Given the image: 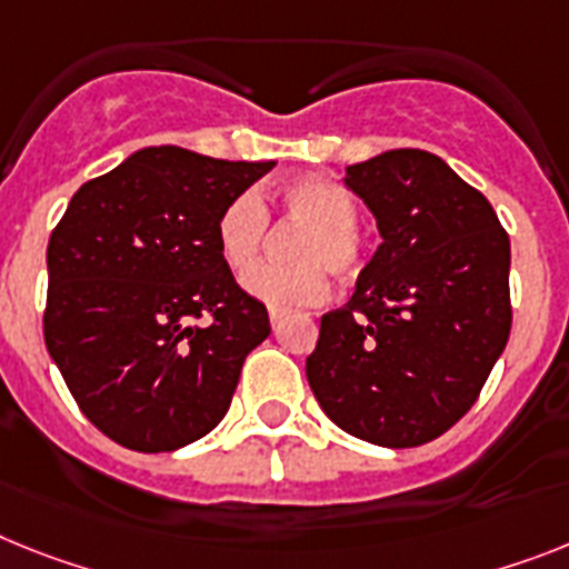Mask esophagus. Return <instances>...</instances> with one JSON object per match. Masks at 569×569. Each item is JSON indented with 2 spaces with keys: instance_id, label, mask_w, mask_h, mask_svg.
Returning <instances> with one entry per match:
<instances>
[{
  "instance_id": "esophagus-1",
  "label": "esophagus",
  "mask_w": 569,
  "mask_h": 569,
  "mask_svg": "<svg viewBox=\"0 0 569 569\" xmlns=\"http://www.w3.org/2000/svg\"><path fill=\"white\" fill-rule=\"evenodd\" d=\"M269 321H271V327H274V332H277V329H280V323H283V312H280V309H271Z\"/></svg>"
}]
</instances>
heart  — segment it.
Listing matches in <instances>:
<instances>
[{
  "label": "heart",
  "instance_id": "b5f03b06",
  "mask_svg": "<svg viewBox=\"0 0 569 569\" xmlns=\"http://www.w3.org/2000/svg\"><path fill=\"white\" fill-rule=\"evenodd\" d=\"M277 208L289 222H303L292 240L295 262H262L269 211L260 196L237 193L217 217V246L228 269L248 271L242 289L271 309L312 307L327 295V271L341 283L365 274L370 242L358 228L356 199L327 176H303L277 190Z\"/></svg>",
  "mask_w": 569,
  "mask_h": 569
}]
</instances>
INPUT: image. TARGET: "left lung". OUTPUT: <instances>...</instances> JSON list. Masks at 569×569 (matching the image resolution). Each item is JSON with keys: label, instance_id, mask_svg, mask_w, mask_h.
Returning <instances> with one entry per match:
<instances>
[{"label": "left lung", "instance_id": "1", "mask_svg": "<svg viewBox=\"0 0 569 569\" xmlns=\"http://www.w3.org/2000/svg\"><path fill=\"white\" fill-rule=\"evenodd\" d=\"M347 188L381 246L350 303L321 318L309 388L341 431L425 446L469 413L509 341V233L433 152H381L347 167Z\"/></svg>", "mask_w": 569, "mask_h": 569}]
</instances>
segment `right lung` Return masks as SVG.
<instances>
[{"mask_svg":"<svg viewBox=\"0 0 569 569\" xmlns=\"http://www.w3.org/2000/svg\"><path fill=\"white\" fill-rule=\"evenodd\" d=\"M274 161L147 147L71 196L49 240L42 336L83 417L159 455L231 408L269 312L217 246V217Z\"/></svg>","mask_w":569,"mask_h":569,"instance_id":"right-lung-1","label":"right lung"}]
</instances>
